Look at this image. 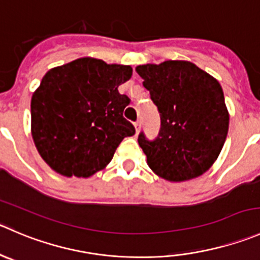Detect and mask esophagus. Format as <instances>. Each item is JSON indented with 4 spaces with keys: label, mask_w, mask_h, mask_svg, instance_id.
Listing matches in <instances>:
<instances>
[{
    "label": "esophagus",
    "mask_w": 260,
    "mask_h": 260,
    "mask_svg": "<svg viewBox=\"0 0 260 260\" xmlns=\"http://www.w3.org/2000/svg\"><path fill=\"white\" fill-rule=\"evenodd\" d=\"M135 129H136V133H140V129H141V122H140V120L135 122Z\"/></svg>",
    "instance_id": "obj_1"
}]
</instances>
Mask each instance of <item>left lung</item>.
<instances>
[{
	"mask_svg": "<svg viewBox=\"0 0 260 260\" xmlns=\"http://www.w3.org/2000/svg\"><path fill=\"white\" fill-rule=\"evenodd\" d=\"M136 72L157 107L156 140L143 132L138 143L147 165L168 181L198 178L220 155L229 131V110L220 82L189 60L141 64Z\"/></svg>",
	"mask_w": 260,
	"mask_h": 260,
	"instance_id": "8db88e82",
	"label": "left lung"
}]
</instances>
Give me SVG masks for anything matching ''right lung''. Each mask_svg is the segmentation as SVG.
<instances>
[{
    "label": "right lung",
    "mask_w": 260,
    "mask_h": 260,
    "mask_svg": "<svg viewBox=\"0 0 260 260\" xmlns=\"http://www.w3.org/2000/svg\"><path fill=\"white\" fill-rule=\"evenodd\" d=\"M132 71L84 57L44 75L31 96V136L52 170L89 178L107 168L123 138L135 135L123 118L129 99L118 91Z\"/></svg>",
    "instance_id": "obj_1"
}]
</instances>
